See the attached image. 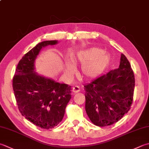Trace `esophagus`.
<instances>
[{
	"label": "esophagus",
	"instance_id": "34e87169",
	"mask_svg": "<svg viewBox=\"0 0 149 149\" xmlns=\"http://www.w3.org/2000/svg\"><path fill=\"white\" fill-rule=\"evenodd\" d=\"M80 91V88L78 86H74L72 88V92L74 93H77Z\"/></svg>",
	"mask_w": 149,
	"mask_h": 149
}]
</instances>
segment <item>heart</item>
Here are the masks:
<instances>
[{
  "mask_svg": "<svg viewBox=\"0 0 149 149\" xmlns=\"http://www.w3.org/2000/svg\"><path fill=\"white\" fill-rule=\"evenodd\" d=\"M111 57L103 49L96 47L90 48L79 52L75 59V63L81 65V76L84 79L91 80L103 74L110 64ZM75 72L74 63L70 60L66 63L65 74L70 77Z\"/></svg>",
  "mask_w": 149,
  "mask_h": 149,
  "instance_id": "1",
  "label": "heart"
}]
</instances>
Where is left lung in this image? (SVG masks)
<instances>
[{"instance_id": "obj_1", "label": "left lung", "mask_w": 149, "mask_h": 149, "mask_svg": "<svg viewBox=\"0 0 149 149\" xmlns=\"http://www.w3.org/2000/svg\"><path fill=\"white\" fill-rule=\"evenodd\" d=\"M134 85L130 64L121 54L118 69L84 86L86 112L92 123L106 127L121 119L130 109Z\"/></svg>"}]
</instances>
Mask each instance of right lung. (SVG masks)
<instances>
[{"instance_id": "obj_1", "label": "right lung", "mask_w": 149, "mask_h": 149, "mask_svg": "<svg viewBox=\"0 0 149 149\" xmlns=\"http://www.w3.org/2000/svg\"><path fill=\"white\" fill-rule=\"evenodd\" d=\"M58 40L40 42L18 63L13 88L20 112L36 126L53 129L62 121L71 99V86L57 83L36 72V60L41 49L57 45Z\"/></svg>"}]
</instances>
